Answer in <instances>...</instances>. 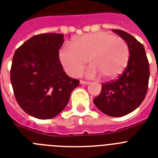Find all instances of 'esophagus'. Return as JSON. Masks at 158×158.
I'll list each match as a JSON object with an SVG mask.
<instances>
[{"label":"esophagus","instance_id":"obj_1","mask_svg":"<svg viewBox=\"0 0 158 158\" xmlns=\"http://www.w3.org/2000/svg\"><path fill=\"white\" fill-rule=\"evenodd\" d=\"M81 85H89V81H80Z\"/></svg>","mask_w":158,"mask_h":158}]
</instances>
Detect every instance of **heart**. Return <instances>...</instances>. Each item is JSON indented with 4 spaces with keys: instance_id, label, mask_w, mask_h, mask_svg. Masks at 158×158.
Segmentation results:
<instances>
[{
    "instance_id": "heart-1",
    "label": "heart",
    "mask_w": 158,
    "mask_h": 158,
    "mask_svg": "<svg viewBox=\"0 0 158 158\" xmlns=\"http://www.w3.org/2000/svg\"><path fill=\"white\" fill-rule=\"evenodd\" d=\"M130 58L127 43L121 37L109 32H97L77 38L72 46L65 45L59 59L67 73L77 77L87 65L88 77L100 76L105 80L117 77L126 69Z\"/></svg>"
}]
</instances>
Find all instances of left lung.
I'll list each match as a JSON object with an SVG mask.
<instances>
[{
  "label": "left lung",
  "mask_w": 158,
  "mask_h": 158,
  "mask_svg": "<svg viewBox=\"0 0 158 158\" xmlns=\"http://www.w3.org/2000/svg\"><path fill=\"white\" fill-rule=\"evenodd\" d=\"M113 32L127 43L130 58L127 68L117 79L102 84L100 95L93 100L99 110L112 117H121L135 111L145 99L150 78L145 48L134 36L122 30Z\"/></svg>",
  "instance_id": "1"
}]
</instances>
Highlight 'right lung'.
<instances>
[{
	"label": "right lung",
	"instance_id": "right-lung-1",
	"mask_svg": "<svg viewBox=\"0 0 158 158\" xmlns=\"http://www.w3.org/2000/svg\"><path fill=\"white\" fill-rule=\"evenodd\" d=\"M64 35L32 36L17 49L11 67V83L16 101L28 115L48 119L67 105L79 81L69 77L60 62Z\"/></svg>",
	"mask_w": 158,
	"mask_h": 158
}]
</instances>
